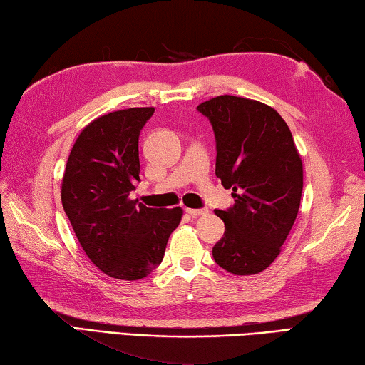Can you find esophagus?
I'll list each match as a JSON object with an SVG mask.
<instances>
[{
    "mask_svg": "<svg viewBox=\"0 0 365 365\" xmlns=\"http://www.w3.org/2000/svg\"><path fill=\"white\" fill-rule=\"evenodd\" d=\"M186 213H189L190 217H200V215H207L208 210L207 208H186Z\"/></svg>",
    "mask_w": 365,
    "mask_h": 365,
    "instance_id": "1",
    "label": "esophagus"
}]
</instances>
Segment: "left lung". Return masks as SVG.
<instances>
[{
	"instance_id": "8db88e82",
	"label": "left lung",
	"mask_w": 365,
	"mask_h": 365,
	"mask_svg": "<svg viewBox=\"0 0 365 365\" xmlns=\"http://www.w3.org/2000/svg\"><path fill=\"white\" fill-rule=\"evenodd\" d=\"M217 142L215 175L235 204L215 210L225 235L212 249L223 270L264 272L277 259L299 210L302 161L284 119L260 101L220 95L197 106Z\"/></svg>"
}]
</instances>
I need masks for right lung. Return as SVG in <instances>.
<instances>
[{
  "label": "right lung",
  "instance_id": "obj_1",
  "mask_svg": "<svg viewBox=\"0 0 365 365\" xmlns=\"http://www.w3.org/2000/svg\"><path fill=\"white\" fill-rule=\"evenodd\" d=\"M155 108L100 116L83 128L66 163L61 202L73 230L101 272L140 279L163 260L182 210L150 208L130 200L140 181L139 135Z\"/></svg>",
  "mask_w": 365,
  "mask_h": 365
}]
</instances>
